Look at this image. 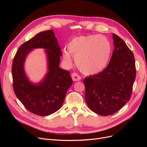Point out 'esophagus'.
I'll return each mask as SVG.
<instances>
[{"instance_id": "esophagus-1", "label": "esophagus", "mask_w": 147, "mask_h": 147, "mask_svg": "<svg viewBox=\"0 0 147 147\" xmlns=\"http://www.w3.org/2000/svg\"><path fill=\"white\" fill-rule=\"evenodd\" d=\"M72 78L73 81H74V82L79 81L81 80V77L80 76V75L77 73H73L72 74Z\"/></svg>"}]
</instances>
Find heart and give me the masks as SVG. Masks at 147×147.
Returning a JSON list of instances; mask_svg holds the SVG:
<instances>
[{"label":"heart","instance_id":"obj_1","mask_svg":"<svg viewBox=\"0 0 147 147\" xmlns=\"http://www.w3.org/2000/svg\"><path fill=\"white\" fill-rule=\"evenodd\" d=\"M112 52L109 39L102 35H81L73 38L63 51L64 59L68 63L75 57V64L84 74H99L107 65Z\"/></svg>","mask_w":147,"mask_h":147}]
</instances>
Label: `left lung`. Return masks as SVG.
<instances>
[{
    "instance_id": "1",
    "label": "left lung",
    "mask_w": 147,
    "mask_h": 147,
    "mask_svg": "<svg viewBox=\"0 0 147 147\" xmlns=\"http://www.w3.org/2000/svg\"><path fill=\"white\" fill-rule=\"evenodd\" d=\"M114 50L107 67L83 80L85 100L102 116L116 113L130 99L136 77L134 56L123 39L113 34Z\"/></svg>"
}]
</instances>
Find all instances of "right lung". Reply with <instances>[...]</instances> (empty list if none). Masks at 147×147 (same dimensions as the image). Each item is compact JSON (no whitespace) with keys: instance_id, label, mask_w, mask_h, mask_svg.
<instances>
[{"instance_id":"obj_1","label":"right lung","mask_w":147,"mask_h":147,"mask_svg":"<svg viewBox=\"0 0 147 147\" xmlns=\"http://www.w3.org/2000/svg\"><path fill=\"white\" fill-rule=\"evenodd\" d=\"M43 47L49 61V72L37 85L31 84L26 77L23 65L25 56L34 48ZM61 48L53 30L43 31L19 47L13 58L11 74L15 94L30 112L47 116L56 112L63 105L66 92L72 84L70 72L59 65Z\"/></svg>"}]
</instances>
